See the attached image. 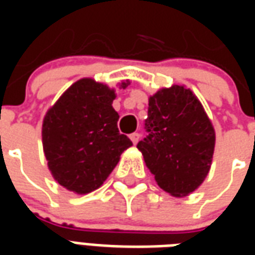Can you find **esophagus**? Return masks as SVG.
Returning a JSON list of instances; mask_svg holds the SVG:
<instances>
[{"label":"esophagus","mask_w":255,"mask_h":255,"mask_svg":"<svg viewBox=\"0 0 255 255\" xmlns=\"http://www.w3.org/2000/svg\"><path fill=\"white\" fill-rule=\"evenodd\" d=\"M139 138H140V135H139L138 132H133V133H131V135H129V139L132 140V143H133V144L138 143Z\"/></svg>","instance_id":"1"}]
</instances>
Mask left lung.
<instances>
[{
  "label": "left lung",
  "mask_w": 255,
  "mask_h": 255,
  "mask_svg": "<svg viewBox=\"0 0 255 255\" xmlns=\"http://www.w3.org/2000/svg\"><path fill=\"white\" fill-rule=\"evenodd\" d=\"M144 127L149 135L138 143L154 180L172 197H187L208 176L216 143L213 124L190 89L173 84L149 98Z\"/></svg>",
  "instance_id": "left-lung-1"
}]
</instances>
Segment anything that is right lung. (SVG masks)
Instances as JSON below:
<instances>
[{"mask_svg": "<svg viewBox=\"0 0 255 255\" xmlns=\"http://www.w3.org/2000/svg\"><path fill=\"white\" fill-rule=\"evenodd\" d=\"M129 80L119 84L126 89ZM115 89L83 78L46 112L42 144L54 180L75 194L100 188L132 142L119 132Z\"/></svg>", "mask_w": 255, "mask_h": 255, "instance_id": "add662e5", "label": "right lung"}]
</instances>
